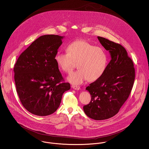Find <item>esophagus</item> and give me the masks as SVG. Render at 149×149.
I'll return each instance as SVG.
<instances>
[{
	"label": "esophagus",
	"instance_id": "34e87169",
	"mask_svg": "<svg viewBox=\"0 0 149 149\" xmlns=\"http://www.w3.org/2000/svg\"><path fill=\"white\" fill-rule=\"evenodd\" d=\"M72 88L75 90H79L80 89V87L77 86H72Z\"/></svg>",
	"mask_w": 149,
	"mask_h": 149
}]
</instances>
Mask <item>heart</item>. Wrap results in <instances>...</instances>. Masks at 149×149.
Segmentation results:
<instances>
[{"mask_svg": "<svg viewBox=\"0 0 149 149\" xmlns=\"http://www.w3.org/2000/svg\"><path fill=\"white\" fill-rule=\"evenodd\" d=\"M66 50L68 53L58 52L55 61L58 68L65 72H71L77 63L78 69L67 78L69 82L78 85L86 79L89 81L97 80L103 75L107 66L108 57L102 47L78 40L70 43Z\"/></svg>", "mask_w": 149, "mask_h": 149, "instance_id": "heart-1", "label": "heart"}]
</instances>
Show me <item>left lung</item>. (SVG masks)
Wrapping results in <instances>:
<instances>
[{"mask_svg":"<svg viewBox=\"0 0 149 149\" xmlns=\"http://www.w3.org/2000/svg\"><path fill=\"white\" fill-rule=\"evenodd\" d=\"M97 38L110 53L111 60L103 75L86 87L91 100L83 110L90 118L102 120L116 115L125 102L134 84L135 70L123 46L104 37Z\"/></svg>","mask_w":149,"mask_h":149,"instance_id":"left-lung-1","label":"left lung"}]
</instances>
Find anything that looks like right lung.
I'll return each instance as SVG.
<instances>
[{"label": "right lung", "mask_w": 149, "mask_h": 149, "mask_svg": "<svg viewBox=\"0 0 149 149\" xmlns=\"http://www.w3.org/2000/svg\"><path fill=\"white\" fill-rule=\"evenodd\" d=\"M64 36H40L18 58L13 71L16 91L24 107L45 116L57 111L63 93L70 89L63 80L55 56Z\"/></svg>", "instance_id": "1"}]
</instances>
